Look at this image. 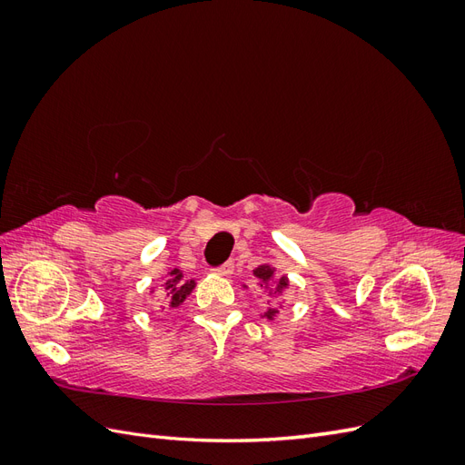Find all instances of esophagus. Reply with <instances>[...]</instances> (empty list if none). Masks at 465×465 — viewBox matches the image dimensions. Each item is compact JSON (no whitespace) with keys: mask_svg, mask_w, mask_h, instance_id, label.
I'll return each mask as SVG.
<instances>
[{"mask_svg":"<svg viewBox=\"0 0 465 465\" xmlns=\"http://www.w3.org/2000/svg\"><path fill=\"white\" fill-rule=\"evenodd\" d=\"M232 270H234V263H232V262H227V263H223V265L215 267L213 273H215V275H223V277H229V275L232 273Z\"/></svg>","mask_w":465,"mask_h":465,"instance_id":"obj_1","label":"esophagus"}]
</instances>
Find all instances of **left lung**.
Here are the masks:
<instances>
[{"instance_id":"1","label":"left lung","mask_w":465,"mask_h":465,"mask_svg":"<svg viewBox=\"0 0 465 465\" xmlns=\"http://www.w3.org/2000/svg\"><path fill=\"white\" fill-rule=\"evenodd\" d=\"M254 277L260 281V285H267V283H270V281L273 279V267H270L267 263H263V265L256 267V270H254ZM287 285H289L287 277H285V275H283V277H279V279H277V285H275V292H281V291H283ZM275 314H277L275 308H270V311H267L263 316H267L270 320H273V316H275Z\"/></svg>"}]
</instances>
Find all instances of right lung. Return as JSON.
<instances>
[{"mask_svg": "<svg viewBox=\"0 0 465 465\" xmlns=\"http://www.w3.org/2000/svg\"><path fill=\"white\" fill-rule=\"evenodd\" d=\"M193 287H195L193 279H184V273L176 270V267L168 272V281H166L164 289H166V299H168V302H171L173 308L184 302V299L192 292Z\"/></svg>", "mask_w": 465, "mask_h": 465, "instance_id": "add662e5", "label": "right lung"}]
</instances>
